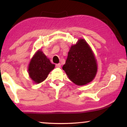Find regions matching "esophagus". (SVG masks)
<instances>
[{
    "instance_id": "34e87169",
    "label": "esophagus",
    "mask_w": 127,
    "mask_h": 127,
    "mask_svg": "<svg viewBox=\"0 0 127 127\" xmlns=\"http://www.w3.org/2000/svg\"><path fill=\"white\" fill-rule=\"evenodd\" d=\"M55 66H56V67H57V68H61V64H60V63H59V64H56Z\"/></svg>"
}]
</instances>
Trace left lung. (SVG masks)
I'll return each mask as SVG.
<instances>
[{
	"instance_id": "left-lung-1",
	"label": "left lung",
	"mask_w": 127,
	"mask_h": 127,
	"mask_svg": "<svg viewBox=\"0 0 127 127\" xmlns=\"http://www.w3.org/2000/svg\"><path fill=\"white\" fill-rule=\"evenodd\" d=\"M62 68L76 85L83 86L93 81L97 72V61L86 41L79 38L72 45Z\"/></svg>"
}]
</instances>
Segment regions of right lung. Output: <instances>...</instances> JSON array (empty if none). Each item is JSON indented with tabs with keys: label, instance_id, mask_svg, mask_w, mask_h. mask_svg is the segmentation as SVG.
<instances>
[{
	"label": "right lung",
	"instance_id": "add662e5",
	"mask_svg": "<svg viewBox=\"0 0 127 127\" xmlns=\"http://www.w3.org/2000/svg\"><path fill=\"white\" fill-rule=\"evenodd\" d=\"M55 64L51 63L49 59L41 50H38L31 59L28 66L29 77L35 83L44 81L51 70L55 68Z\"/></svg>",
	"mask_w": 127,
	"mask_h": 127
}]
</instances>
